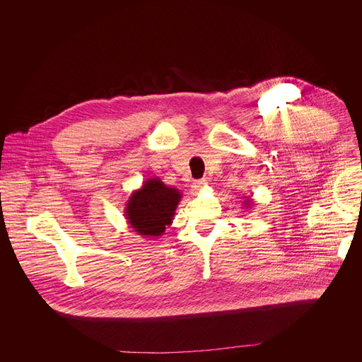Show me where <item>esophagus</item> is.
<instances>
[{
    "label": "esophagus",
    "mask_w": 362,
    "mask_h": 362,
    "mask_svg": "<svg viewBox=\"0 0 362 362\" xmlns=\"http://www.w3.org/2000/svg\"><path fill=\"white\" fill-rule=\"evenodd\" d=\"M205 186H206V180H205V179H201V180H195V182H194L192 189H194V192H198V191H201V189L205 187Z\"/></svg>",
    "instance_id": "34e87169"
}]
</instances>
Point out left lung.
<instances>
[{"instance_id":"1","label":"left lung","mask_w":362,"mask_h":362,"mask_svg":"<svg viewBox=\"0 0 362 362\" xmlns=\"http://www.w3.org/2000/svg\"><path fill=\"white\" fill-rule=\"evenodd\" d=\"M243 198H245L243 205H245L246 208H251V206H254V201H252L251 198H248V197H243Z\"/></svg>"}]
</instances>
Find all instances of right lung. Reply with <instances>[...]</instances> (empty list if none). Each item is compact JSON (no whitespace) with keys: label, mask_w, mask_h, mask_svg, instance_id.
Returning a JSON list of instances; mask_svg holds the SVG:
<instances>
[{"label":"right lung","mask_w":362,"mask_h":362,"mask_svg":"<svg viewBox=\"0 0 362 362\" xmlns=\"http://www.w3.org/2000/svg\"><path fill=\"white\" fill-rule=\"evenodd\" d=\"M180 199L179 189L164 185L158 177L146 179L126 202L127 224L142 238H158L173 223Z\"/></svg>","instance_id":"right-lung-1"}]
</instances>
